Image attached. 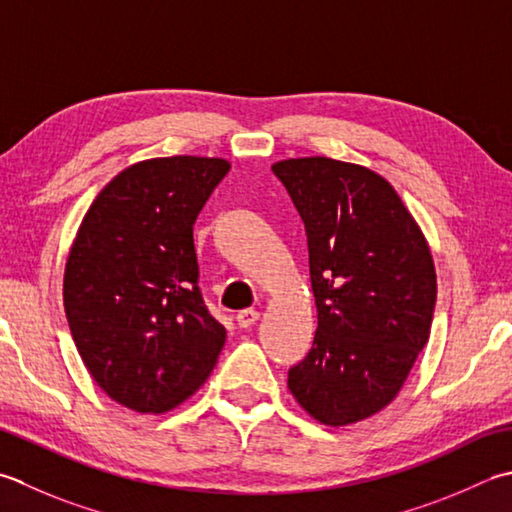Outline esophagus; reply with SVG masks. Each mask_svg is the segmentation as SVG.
<instances>
[{
  "instance_id": "34e87169",
  "label": "esophagus",
  "mask_w": 512,
  "mask_h": 512,
  "mask_svg": "<svg viewBox=\"0 0 512 512\" xmlns=\"http://www.w3.org/2000/svg\"><path fill=\"white\" fill-rule=\"evenodd\" d=\"M257 319H259V313L255 308H244V310H239V313H237L235 322H237L239 328H248V326H253Z\"/></svg>"
}]
</instances>
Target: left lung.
<instances>
[{
	"instance_id": "left-lung-1",
	"label": "left lung",
	"mask_w": 512,
	"mask_h": 512,
	"mask_svg": "<svg viewBox=\"0 0 512 512\" xmlns=\"http://www.w3.org/2000/svg\"><path fill=\"white\" fill-rule=\"evenodd\" d=\"M273 173L304 222L317 304L313 348L288 370V388L317 422L355 424L393 402L428 342L433 257L395 188L373 170L302 157Z\"/></svg>"
}]
</instances>
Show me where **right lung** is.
<instances>
[{
    "instance_id": "obj_1",
    "label": "right lung",
    "mask_w": 512,
    "mask_h": 512,
    "mask_svg": "<svg viewBox=\"0 0 512 512\" xmlns=\"http://www.w3.org/2000/svg\"><path fill=\"white\" fill-rule=\"evenodd\" d=\"M230 164L162 157L95 197L64 275L70 335L104 393L164 413L206 382L226 342L199 290L193 226Z\"/></svg>"
}]
</instances>
